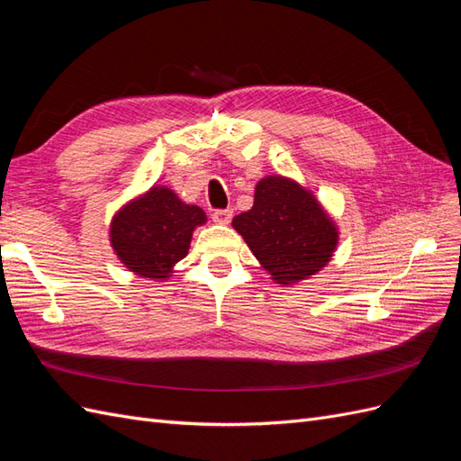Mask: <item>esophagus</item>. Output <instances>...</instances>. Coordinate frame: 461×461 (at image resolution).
Here are the masks:
<instances>
[{"mask_svg": "<svg viewBox=\"0 0 461 461\" xmlns=\"http://www.w3.org/2000/svg\"><path fill=\"white\" fill-rule=\"evenodd\" d=\"M212 219L217 222V225H229L232 219V212L230 209H215Z\"/></svg>", "mask_w": 461, "mask_h": 461, "instance_id": "esophagus-1", "label": "esophagus"}]
</instances>
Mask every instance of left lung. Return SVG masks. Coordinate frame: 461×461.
<instances>
[{
    "mask_svg": "<svg viewBox=\"0 0 461 461\" xmlns=\"http://www.w3.org/2000/svg\"><path fill=\"white\" fill-rule=\"evenodd\" d=\"M232 227L281 285L298 283L325 267L339 240L312 194L283 176L259 180L254 207L236 215Z\"/></svg>",
    "mask_w": 461,
    "mask_h": 461,
    "instance_id": "obj_1",
    "label": "left lung"
}]
</instances>
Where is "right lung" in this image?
Here are the masks:
<instances>
[{
    "instance_id": "add662e5",
    "label": "right lung",
    "mask_w": 461,
    "mask_h": 461,
    "mask_svg": "<svg viewBox=\"0 0 461 461\" xmlns=\"http://www.w3.org/2000/svg\"><path fill=\"white\" fill-rule=\"evenodd\" d=\"M203 222L198 205L180 202L169 188L153 186L113 217L111 244L131 271L167 278L173 265L186 258L192 230Z\"/></svg>"
}]
</instances>
